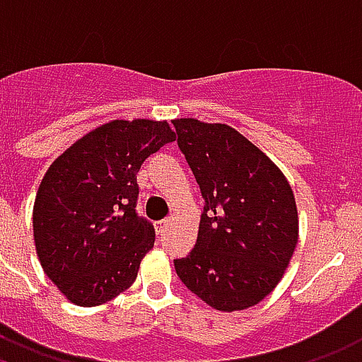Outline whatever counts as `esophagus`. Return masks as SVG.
Segmentation results:
<instances>
[{
  "instance_id": "obj_1",
  "label": "esophagus",
  "mask_w": 362,
  "mask_h": 362,
  "mask_svg": "<svg viewBox=\"0 0 362 362\" xmlns=\"http://www.w3.org/2000/svg\"><path fill=\"white\" fill-rule=\"evenodd\" d=\"M168 224H170V218H165V221L155 222V228H157V232H159V234H163V232L168 228Z\"/></svg>"
}]
</instances>
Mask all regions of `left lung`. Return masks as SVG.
I'll return each instance as SVG.
<instances>
[{
	"mask_svg": "<svg viewBox=\"0 0 362 362\" xmlns=\"http://www.w3.org/2000/svg\"><path fill=\"white\" fill-rule=\"evenodd\" d=\"M202 189L195 247L174 259L192 293L232 313L263 301L282 280L299 235L296 197L282 170L228 124L173 120Z\"/></svg>",
	"mask_w": 362,
	"mask_h": 362,
	"instance_id": "obj_1",
	"label": "left lung"
}]
</instances>
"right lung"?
I'll use <instances>...</instances> for the list:
<instances>
[{"label":"right lung","mask_w":362,"mask_h":362,"mask_svg":"<svg viewBox=\"0 0 362 362\" xmlns=\"http://www.w3.org/2000/svg\"><path fill=\"white\" fill-rule=\"evenodd\" d=\"M176 140L167 120H111L47 168L32 224L42 269L74 305L95 307L128 290L153 247V224L136 213L141 163Z\"/></svg>","instance_id":"1"}]
</instances>
